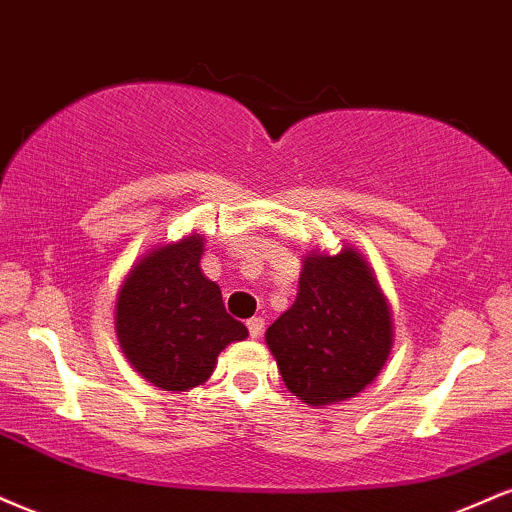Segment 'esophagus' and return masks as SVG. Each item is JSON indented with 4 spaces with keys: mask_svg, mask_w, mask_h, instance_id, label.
Segmentation results:
<instances>
[{
    "mask_svg": "<svg viewBox=\"0 0 512 512\" xmlns=\"http://www.w3.org/2000/svg\"><path fill=\"white\" fill-rule=\"evenodd\" d=\"M246 328H249L251 338H261L263 328H266V318H261V316L249 318V321H246Z\"/></svg>",
    "mask_w": 512,
    "mask_h": 512,
    "instance_id": "1",
    "label": "esophagus"
}]
</instances>
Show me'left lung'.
<instances>
[{
    "instance_id": "left-lung-1",
    "label": "left lung",
    "mask_w": 512,
    "mask_h": 512,
    "mask_svg": "<svg viewBox=\"0 0 512 512\" xmlns=\"http://www.w3.org/2000/svg\"><path fill=\"white\" fill-rule=\"evenodd\" d=\"M285 386L306 405L354 398L381 374L393 321L374 273L354 249L309 254L290 309L268 328Z\"/></svg>"
}]
</instances>
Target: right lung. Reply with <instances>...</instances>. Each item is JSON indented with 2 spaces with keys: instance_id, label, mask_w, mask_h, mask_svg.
<instances>
[{
  "instance_id": "obj_1",
  "label": "right lung",
  "mask_w": 512,
  "mask_h": 512,
  "mask_svg": "<svg viewBox=\"0 0 512 512\" xmlns=\"http://www.w3.org/2000/svg\"><path fill=\"white\" fill-rule=\"evenodd\" d=\"M203 239L189 237L143 258L117 297L119 345L134 369L165 390L201 386L218 354L249 335L201 273Z\"/></svg>"
}]
</instances>
